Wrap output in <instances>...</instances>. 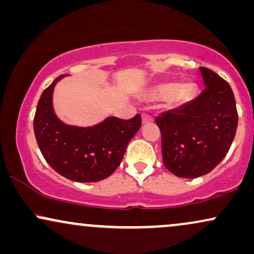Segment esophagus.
I'll return each instance as SVG.
<instances>
[{"instance_id": "34e87169", "label": "esophagus", "mask_w": 254, "mask_h": 254, "mask_svg": "<svg viewBox=\"0 0 254 254\" xmlns=\"http://www.w3.org/2000/svg\"><path fill=\"white\" fill-rule=\"evenodd\" d=\"M142 122L143 124H149V123H152L153 122V118L150 116V115L147 114H143L142 115Z\"/></svg>"}]
</instances>
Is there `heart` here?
<instances>
[{"instance_id":"obj_1","label":"heart","mask_w":254,"mask_h":254,"mask_svg":"<svg viewBox=\"0 0 254 254\" xmlns=\"http://www.w3.org/2000/svg\"><path fill=\"white\" fill-rule=\"evenodd\" d=\"M195 88L191 83L179 85L178 83H163L153 86L147 92V98L151 101H158V99L168 98L169 105L173 108H179L189 103L193 97Z\"/></svg>"}]
</instances>
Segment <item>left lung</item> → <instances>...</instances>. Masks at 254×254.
I'll return each instance as SVG.
<instances>
[{
    "mask_svg": "<svg viewBox=\"0 0 254 254\" xmlns=\"http://www.w3.org/2000/svg\"><path fill=\"white\" fill-rule=\"evenodd\" d=\"M205 89L193 101L156 118L165 168L181 178L211 172L229 152L238 127L232 89L207 68H199Z\"/></svg>",
    "mask_w": 254,
    "mask_h": 254,
    "instance_id": "8db88e82",
    "label": "left lung"
}]
</instances>
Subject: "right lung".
I'll list each match as a JSON object with an SVG mask.
<instances>
[{"label": "right lung", "instance_id": "obj_1", "mask_svg": "<svg viewBox=\"0 0 254 254\" xmlns=\"http://www.w3.org/2000/svg\"><path fill=\"white\" fill-rule=\"evenodd\" d=\"M42 92L34 118V132L47 163L70 181L94 183L108 178L121 164L127 146L142 125L140 115L131 120L107 117L92 127L65 124L53 105L54 89L63 77Z\"/></svg>", "mask_w": 254, "mask_h": 254}]
</instances>
